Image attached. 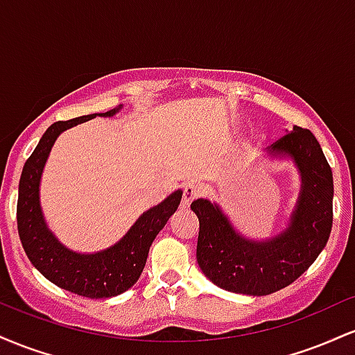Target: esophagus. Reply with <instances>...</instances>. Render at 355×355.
<instances>
[{
	"mask_svg": "<svg viewBox=\"0 0 355 355\" xmlns=\"http://www.w3.org/2000/svg\"><path fill=\"white\" fill-rule=\"evenodd\" d=\"M198 193H200V190H198V187L195 185V183H189V185L183 187V197H182L183 207H189L190 203L198 197Z\"/></svg>",
	"mask_w": 355,
	"mask_h": 355,
	"instance_id": "esophagus-1",
	"label": "esophagus"
}]
</instances>
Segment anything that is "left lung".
I'll return each mask as SVG.
<instances>
[{"label":"left lung","mask_w":355,"mask_h":355,"mask_svg":"<svg viewBox=\"0 0 355 355\" xmlns=\"http://www.w3.org/2000/svg\"><path fill=\"white\" fill-rule=\"evenodd\" d=\"M268 158L292 160L300 191L287 225L268 239H248L209 198L191 202L200 222L197 262L203 275L235 294L268 295L287 287L312 266L332 230V170L311 130L294 126L268 146Z\"/></svg>","instance_id":"left-lung-1"}]
</instances>
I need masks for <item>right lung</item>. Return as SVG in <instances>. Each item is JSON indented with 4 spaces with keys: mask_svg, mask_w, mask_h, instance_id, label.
<instances>
[{
    "mask_svg": "<svg viewBox=\"0 0 355 355\" xmlns=\"http://www.w3.org/2000/svg\"><path fill=\"white\" fill-rule=\"evenodd\" d=\"M121 108L123 105L107 113H93L53 123L26 160L19 178L16 220L28 259L50 282L89 299L120 295L137 284L144 272L155 237L178 209L183 193L182 190H175L164 202L144 211L116 243L93 254L71 250L50 230L40 202V185L56 138L64 130L85 123L95 116L110 118L116 115Z\"/></svg>",
    "mask_w": 355,
    "mask_h": 355,
    "instance_id": "obj_1",
    "label": "right lung"
}]
</instances>
